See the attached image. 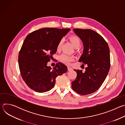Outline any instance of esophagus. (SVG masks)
<instances>
[{"mask_svg":"<svg viewBox=\"0 0 125 125\" xmlns=\"http://www.w3.org/2000/svg\"><path fill=\"white\" fill-rule=\"evenodd\" d=\"M67 69H68V71H71V70H73V69H72V68L69 67V66H68V67H67Z\"/></svg>","mask_w":125,"mask_h":125,"instance_id":"1","label":"esophagus"}]
</instances>
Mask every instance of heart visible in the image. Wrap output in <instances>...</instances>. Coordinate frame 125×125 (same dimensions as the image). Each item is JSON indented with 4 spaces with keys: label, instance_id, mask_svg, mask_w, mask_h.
<instances>
[{
    "label": "heart",
    "instance_id": "obj_1",
    "mask_svg": "<svg viewBox=\"0 0 125 125\" xmlns=\"http://www.w3.org/2000/svg\"><path fill=\"white\" fill-rule=\"evenodd\" d=\"M69 40L75 48H78L80 47L81 45V41L79 37L77 36V35H71V36H70ZM63 42H64L63 39H61L60 40L57 46V50L60 49ZM59 59L61 62L63 63L64 64L68 65L71 62L75 60V57L73 56L68 55V54H65V53H63V54H62L59 56Z\"/></svg>",
    "mask_w": 125,
    "mask_h": 125
}]
</instances>
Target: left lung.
I'll use <instances>...</instances> for the list:
<instances>
[{
	"label": "left lung",
	"mask_w": 125,
	"mask_h": 125,
	"mask_svg": "<svg viewBox=\"0 0 125 125\" xmlns=\"http://www.w3.org/2000/svg\"><path fill=\"white\" fill-rule=\"evenodd\" d=\"M73 31L83 44V51L79 62L87 67L84 72L82 70H74L77 75L72 82V87L80 94H91L101 86L109 72V46L101 35L93 30L74 29Z\"/></svg>",
	"instance_id": "obj_1"
}]
</instances>
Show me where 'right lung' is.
<instances>
[{"label":"right lung","instance_id":"1","mask_svg":"<svg viewBox=\"0 0 125 125\" xmlns=\"http://www.w3.org/2000/svg\"><path fill=\"white\" fill-rule=\"evenodd\" d=\"M70 29L45 28L34 31L26 38L18 56L21 76L26 84L38 93L50 91L54 86L56 78L67 71L61 62L53 69L47 66L57 44Z\"/></svg>","mask_w":125,"mask_h":125}]
</instances>
